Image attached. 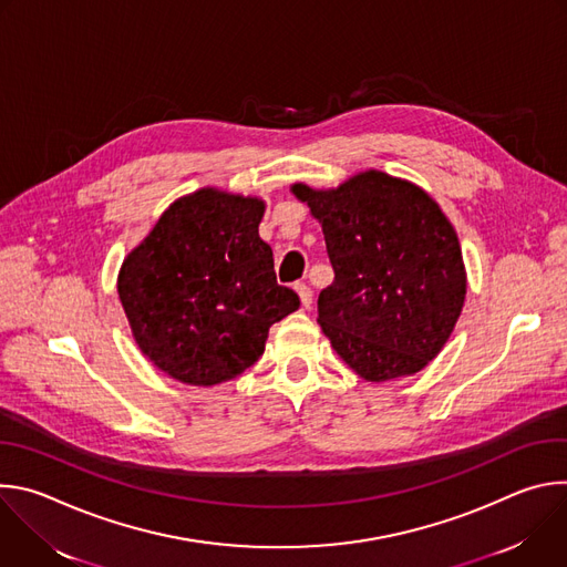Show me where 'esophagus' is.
<instances>
[{"mask_svg": "<svg viewBox=\"0 0 567 567\" xmlns=\"http://www.w3.org/2000/svg\"><path fill=\"white\" fill-rule=\"evenodd\" d=\"M296 291H298V296H300V302H302V307H305V309H309V307H311V302H313V293H311V287H309L307 282H296Z\"/></svg>", "mask_w": 567, "mask_h": 567, "instance_id": "obj_1", "label": "esophagus"}]
</instances>
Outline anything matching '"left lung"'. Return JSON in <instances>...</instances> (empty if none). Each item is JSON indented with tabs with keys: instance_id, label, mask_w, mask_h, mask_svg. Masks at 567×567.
I'll return each instance as SVG.
<instances>
[{
	"instance_id": "8db88e82",
	"label": "left lung",
	"mask_w": 567,
	"mask_h": 567,
	"mask_svg": "<svg viewBox=\"0 0 567 567\" xmlns=\"http://www.w3.org/2000/svg\"><path fill=\"white\" fill-rule=\"evenodd\" d=\"M291 190L326 235L334 282L318 296V326L339 357L377 383L426 368L466 293L460 241L440 206L379 171L337 190Z\"/></svg>"
}]
</instances>
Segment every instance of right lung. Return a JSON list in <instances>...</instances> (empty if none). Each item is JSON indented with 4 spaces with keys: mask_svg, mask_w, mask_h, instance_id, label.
<instances>
[{
    "mask_svg": "<svg viewBox=\"0 0 567 567\" xmlns=\"http://www.w3.org/2000/svg\"><path fill=\"white\" fill-rule=\"evenodd\" d=\"M256 197L197 190L125 258L118 296L141 352L173 379L215 385L251 368L274 322L300 307L278 285Z\"/></svg>",
    "mask_w": 567,
    "mask_h": 567,
    "instance_id": "add662e5",
    "label": "right lung"
}]
</instances>
